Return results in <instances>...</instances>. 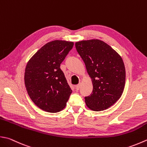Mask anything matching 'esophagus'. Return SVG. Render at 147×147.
Masks as SVG:
<instances>
[{
    "label": "esophagus",
    "mask_w": 147,
    "mask_h": 147,
    "mask_svg": "<svg viewBox=\"0 0 147 147\" xmlns=\"http://www.w3.org/2000/svg\"><path fill=\"white\" fill-rule=\"evenodd\" d=\"M80 87H81V83H80L79 84H78L77 85L75 86V88L76 90H79V89L80 88Z\"/></svg>",
    "instance_id": "obj_1"
}]
</instances>
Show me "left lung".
<instances>
[{
  "mask_svg": "<svg viewBox=\"0 0 147 147\" xmlns=\"http://www.w3.org/2000/svg\"><path fill=\"white\" fill-rule=\"evenodd\" d=\"M93 85L92 92L85 97L92 110L102 111L120 99L125 83V69L120 57L110 46L99 39L75 43Z\"/></svg>",
  "mask_w": 147,
  "mask_h": 147,
  "instance_id": "left-lung-1",
  "label": "left lung"
}]
</instances>
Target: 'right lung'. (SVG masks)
Here are the masks:
<instances>
[{"instance_id": "1", "label": "right lung", "mask_w": 147, "mask_h": 147, "mask_svg": "<svg viewBox=\"0 0 147 147\" xmlns=\"http://www.w3.org/2000/svg\"><path fill=\"white\" fill-rule=\"evenodd\" d=\"M73 45L60 40L49 42L27 63L25 87L30 98L42 110L57 113L65 107L72 90L60 66Z\"/></svg>"}]
</instances>
